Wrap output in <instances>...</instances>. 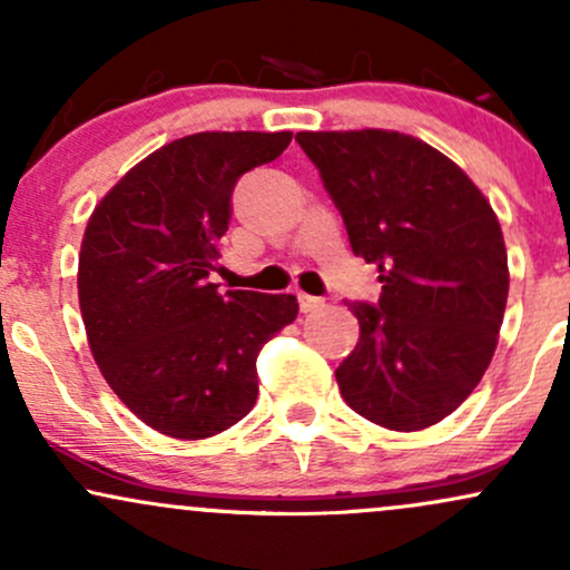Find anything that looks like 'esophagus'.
<instances>
[{"mask_svg":"<svg viewBox=\"0 0 570 570\" xmlns=\"http://www.w3.org/2000/svg\"><path fill=\"white\" fill-rule=\"evenodd\" d=\"M322 305H324V299L311 297V294H299V311H303V313L316 311V307H322Z\"/></svg>","mask_w":570,"mask_h":570,"instance_id":"1","label":"esophagus"}]
</instances>
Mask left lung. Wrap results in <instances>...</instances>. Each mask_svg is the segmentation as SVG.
<instances>
[{"label": "left lung", "mask_w": 570, "mask_h": 570, "mask_svg": "<svg viewBox=\"0 0 570 570\" xmlns=\"http://www.w3.org/2000/svg\"><path fill=\"white\" fill-rule=\"evenodd\" d=\"M377 305L351 303L358 343L335 370L351 410L391 431L440 423L485 375L507 311L499 217L440 149L399 130H299Z\"/></svg>", "instance_id": "left-lung-1"}]
</instances>
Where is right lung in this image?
<instances>
[{
    "label": "right lung",
    "instance_id": "right-lung-1",
    "mask_svg": "<svg viewBox=\"0 0 570 570\" xmlns=\"http://www.w3.org/2000/svg\"><path fill=\"white\" fill-rule=\"evenodd\" d=\"M289 141V130L176 139L136 163L85 227L77 292L90 353L120 402L174 440L248 415L259 351L297 318L294 294H222L208 281L235 181Z\"/></svg>",
    "mask_w": 570,
    "mask_h": 570
}]
</instances>
